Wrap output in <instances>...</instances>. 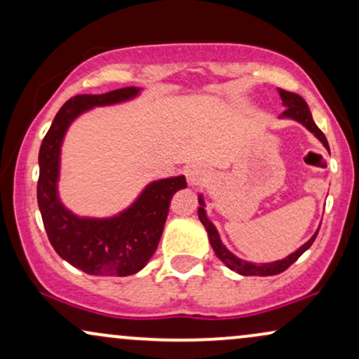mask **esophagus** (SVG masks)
Wrapping results in <instances>:
<instances>
[{
    "instance_id": "34e87169",
    "label": "esophagus",
    "mask_w": 359,
    "mask_h": 359,
    "mask_svg": "<svg viewBox=\"0 0 359 359\" xmlns=\"http://www.w3.org/2000/svg\"><path fill=\"white\" fill-rule=\"evenodd\" d=\"M185 177H187L189 185L197 187V185H204L207 180L210 179V174L205 167L194 163V165L187 167V170H185Z\"/></svg>"
}]
</instances>
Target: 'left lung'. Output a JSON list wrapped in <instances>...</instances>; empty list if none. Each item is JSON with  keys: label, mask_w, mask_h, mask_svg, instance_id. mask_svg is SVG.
Returning a JSON list of instances; mask_svg holds the SVG:
<instances>
[{"label": "left lung", "mask_w": 359, "mask_h": 359, "mask_svg": "<svg viewBox=\"0 0 359 359\" xmlns=\"http://www.w3.org/2000/svg\"><path fill=\"white\" fill-rule=\"evenodd\" d=\"M278 92L280 95V100H283V105L286 107V110L280 114L279 118H291V120H296V122H299L301 125H304V127L308 128V130L313 133V135L316 137L327 150H330V145H327L325 133L319 130L318 125L314 123L313 115H311L309 107H308V103L304 102V98L301 97V95L286 92V90H283V88H278ZM198 204H201V207H198V210H197L198 219H201V222L204 224L207 236H209L210 245H212L215 256L221 259V261L229 267V269L236 271V273L241 276H276V274L284 273L289 266L294 264L297 259L301 257V254L306 252V250L313 245L314 239H316V236H318V231H316L308 243H304L299 249L296 250V252L289 254L287 257L279 259V261H274V262H262V264H256V262L244 261V259H239L237 256H234V254H232L231 250H229L226 245L222 244L217 229H215L214 224L209 221V217H207L205 209H204L205 202H204V197H202V194L198 196Z\"/></svg>", "instance_id": "8db88e82"}]
</instances>
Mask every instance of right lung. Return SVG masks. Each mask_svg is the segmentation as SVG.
<instances>
[{
    "label": "right lung",
    "mask_w": 359,
    "mask_h": 359,
    "mask_svg": "<svg viewBox=\"0 0 359 359\" xmlns=\"http://www.w3.org/2000/svg\"><path fill=\"white\" fill-rule=\"evenodd\" d=\"M127 86L103 95H76L53 118L38 155V207L53 249L73 267L92 276H132L154 256L174 194L187 187L184 175L150 182L132 205L111 217H80L58 196L60 155L68 127L95 107L115 105L138 97Z\"/></svg>",
    "instance_id": "add662e5"
}]
</instances>
